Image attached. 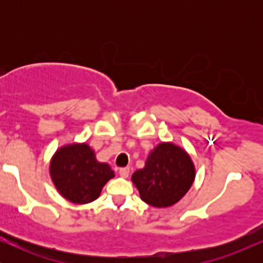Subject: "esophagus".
<instances>
[{
    "instance_id": "1",
    "label": "esophagus",
    "mask_w": 263,
    "mask_h": 263,
    "mask_svg": "<svg viewBox=\"0 0 263 263\" xmlns=\"http://www.w3.org/2000/svg\"><path fill=\"white\" fill-rule=\"evenodd\" d=\"M119 174L121 176L122 178H127L129 176V168L128 167H123V168H120L119 170Z\"/></svg>"
}]
</instances>
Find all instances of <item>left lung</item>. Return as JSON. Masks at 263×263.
Returning a JSON list of instances; mask_svg holds the SVG:
<instances>
[{
    "label": "left lung",
    "instance_id": "obj_1",
    "mask_svg": "<svg viewBox=\"0 0 263 263\" xmlns=\"http://www.w3.org/2000/svg\"><path fill=\"white\" fill-rule=\"evenodd\" d=\"M195 178L192 158L182 147L162 142L147 157L142 170L132 174V182L144 203L168 208L182 199Z\"/></svg>",
    "mask_w": 263,
    "mask_h": 263
}]
</instances>
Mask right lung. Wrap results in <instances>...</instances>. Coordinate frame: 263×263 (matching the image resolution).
<instances>
[{
    "label": "right lung",
    "instance_id": "right-lung-1",
    "mask_svg": "<svg viewBox=\"0 0 263 263\" xmlns=\"http://www.w3.org/2000/svg\"><path fill=\"white\" fill-rule=\"evenodd\" d=\"M49 173L60 195L74 204L98 199L105 184L115 177L110 165L99 162L86 143L60 147L50 161Z\"/></svg>",
    "mask_w": 263,
    "mask_h": 263
}]
</instances>
